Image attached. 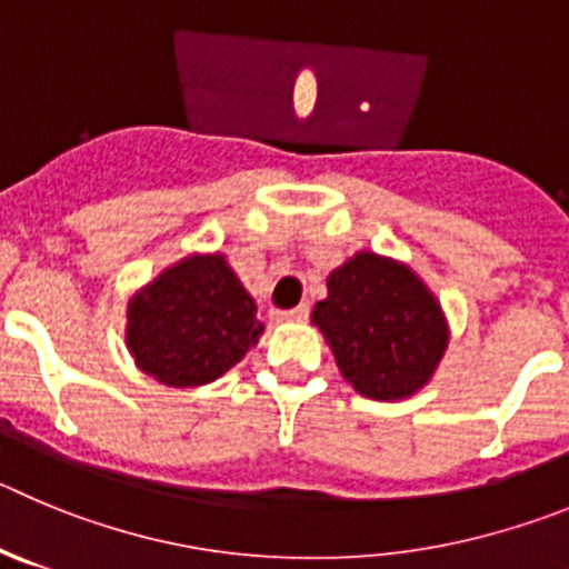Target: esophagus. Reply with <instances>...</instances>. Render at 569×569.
Returning a JSON list of instances; mask_svg holds the SVG:
<instances>
[{
    "instance_id": "1",
    "label": "esophagus",
    "mask_w": 569,
    "mask_h": 569,
    "mask_svg": "<svg viewBox=\"0 0 569 569\" xmlns=\"http://www.w3.org/2000/svg\"><path fill=\"white\" fill-rule=\"evenodd\" d=\"M310 316V307L299 305L293 310H273V319L276 321H305Z\"/></svg>"
}]
</instances>
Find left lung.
Returning <instances> with one entry per match:
<instances>
[{"mask_svg":"<svg viewBox=\"0 0 569 569\" xmlns=\"http://www.w3.org/2000/svg\"><path fill=\"white\" fill-rule=\"evenodd\" d=\"M343 380L372 400H403L435 378L446 356V312L415 270L358 250L327 276V299L312 307Z\"/></svg>","mask_w":569,"mask_h":569,"instance_id":"1","label":"left lung"}]
</instances>
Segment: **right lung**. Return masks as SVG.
<instances>
[{"mask_svg": "<svg viewBox=\"0 0 569 569\" xmlns=\"http://www.w3.org/2000/svg\"><path fill=\"white\" fill-rule=\"evenodd\" d=\"M257 301L226 253H191L129 299L127 349L138 369L174 389L222 378L262 338Z\"/></svg>", "mask_w": 569, "mask_h": 569, "instance_id": "obj_1", "label": "right lung"}]
</instances>
